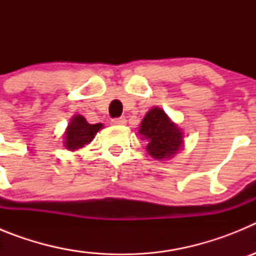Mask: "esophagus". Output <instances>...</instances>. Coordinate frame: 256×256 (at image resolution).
<instances>
[{
	"label": "esophagus",
	"mask_w": 256,
	"mask_h": 256,
	"mask_svg": "<svg viewBox=\"0 0 256 256\" xmlns=\"http://www.w3.org/2000/svg\"><path fill=\"white\" fill-rule=\"evenodd\" d=\"M112 123L114 124V126H124V124L126 123V118H115V119H112Z\"/></svg>",
	"instance_id": "obj_1"
}]
</instances>
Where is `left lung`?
<instances>
[{
	"mask_svg": "<svg viewBox=\"0 0 256 256\" xmlns=\"http://www.w3.org/2000/svg\"><path fill=\"white\" fill-rule=\"evenodd\" d=\"M138 133L142 136V140H148L146 150L154 159L165 160L173 158L183 146L180 128L159 108H152L144 115Z\"/></svg>",
	"mask_w": 256,
	"mask_h": 256,
	"instance_id": "1",
	"label": "left lung"
}]
</instances>
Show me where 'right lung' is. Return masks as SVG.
I'll list each match as a JSON object with an SVG mask.
<instances>
[{
  "label": "right lung",
  "instance_id": "obj_1",
  "mask_svg": "<svg viewBox=\"0 0 256 256\" xmlns=\"http://www.w3.org/2000/svg\"><path fill=\"white\" fill-rule=\"evenodd\" d=\"M101 128V123L90 124L82 115H74L65 132V148L70 151L84 148V144H90Z\"/></svg>",
  "mask_w": 256,
  "mask_h": 256
}]
</instances>
